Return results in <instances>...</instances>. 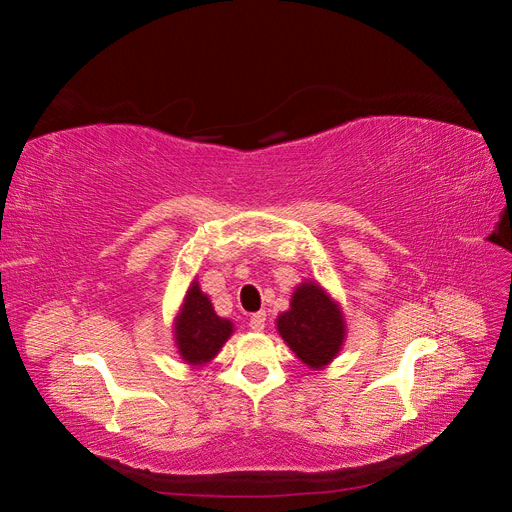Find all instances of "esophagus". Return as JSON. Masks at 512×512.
Masks as SVG:
<instances>
[{
    "mask_svg": "<svg viewBox=\"0 0 512 512\" xmlns=\"http://www.w3.org/2000/svg\"><path fill=\"white\" fill-rule=\"evenodd\" d=\"M265 324H267V314H265V312H256V314H252V318H250V327H252V331H262V329H265Z\"/></svg>",
    "mask_w": 512,
    "mask_h": 512,
    "instance_id": "1",
    "label": "esophagus"
}]
</instances>
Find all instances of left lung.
Here are the masks:
<instances>
[{
    "label": "left lung",
    "instance_id": "1",
    "mask_svg": "<svg viewBox=\"0 0 512 512\" xmlns=\"http://www.w3.org/2000/svg\"><path fill=\"white\" fill-rule=\"evenodd\" d=\"M275 322L288 348L314 371L327 367L344 346L342 307L318 282L305 280L294 288L290 307Z\"/></svg>",
    "mask_w": 512,
    "mask_h": 512
}]
</instances>
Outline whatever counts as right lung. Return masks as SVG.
<instances>
[{"label":"right lung","instance_id":"1","mask_svg":"<svg viewBox=\"0 0 512 512\" xmlns=\"http://www.w3.org/2000/svg\"><path fill=\"white\" fill-rule=\"evenodd\" d=\"M235 331L228 318L215 314L207 294L192 280L173 322L177 352L190 367H203L213 361L228 337Z\"/></svg>","mask_w":512,"mask_h":512}]
</instances>
